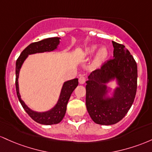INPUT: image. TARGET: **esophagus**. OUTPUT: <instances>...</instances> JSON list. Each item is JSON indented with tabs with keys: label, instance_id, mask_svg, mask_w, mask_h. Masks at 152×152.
<instances>
[{
	"label": "esophagus",
	"instance_id": "obj_1",
	"mask_svg": "<svg viewBox=\"0 0 152 152\" xmlns=\"http://www.w3.org/2000/svg\"><path fill=\"white\" fill-rule=\"evenodd\" d=\"M85 83V77L83 76H80L79 77V83L80 85H83L84 84V83Z\"/></svg>",
	"mask_w": 152,
	"mask_h": 152
}]
</instances>
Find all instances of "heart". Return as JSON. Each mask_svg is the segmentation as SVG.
Returning a JSON list of instances; mask_svg holds the SVG:
<instances>
[{"label":"heart","mask_w":152,"mask_h":152,"mask_svg":"<svg viewBox=\"0 0 152 152\" xmlns=\"http://www.w3.org/2000/svg\"><path fill=\"white\" fill-rule=\"evenodd\" d=\"M98 50V46L91 45L88 47L85 50V55L87 57H90L96 53V52ZM98 51V50H97ZM97 52V51H96ZM108 56V51L106 47H102L99 49L96 54H95L94 59L93 61V66L94 67H100L103 62L106 60Z\"/></svg>","instance_id":"b5f03b06"}]
</instances>
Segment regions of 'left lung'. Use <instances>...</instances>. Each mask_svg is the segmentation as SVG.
I'll return each instance as SVG.
<instances>
[{
  "label": "left lung",
  "instance_id": "obj_1",
  "mask_svg": "<svg viewBox=\"0 0 152 152\" xmlns=\"http://www.w3.org/2000/svg\"><path fill=\"white\" fill-rule=\"evenodd\" d=\"M113 59L88 76L86 107L95 124L113 125L126 115L137 88V64L125 46L112 41ZM115 81L113 89L107 85Z\"/></svg>",
  "mask_w": 152,
  "mask_h": 152
}]
</instances>
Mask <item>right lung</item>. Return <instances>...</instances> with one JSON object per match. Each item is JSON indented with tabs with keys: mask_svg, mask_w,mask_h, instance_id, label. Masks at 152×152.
<instances>
[{
	"mask_svg": "<svg viewBox=\"0 0 152 152\" xmlns=\"http://www.w3.org/2000/svg\"><path fill=\"white\" fill-rule=\"evenodd\" d=\"M60 39L59 37H52L29 44L21 52L16 63V89L19 102L25 111L34 121L43 125L57 124L62 120L65 115L67 105L71 94L78 85V79L75 78L73 80L64 82L62 85L59 98L54 106L47 111L39 112L31 109L21 98L19 93V85H18L19 72L23 62L28 55L37 53L54 52L57 50L58 47L60 44Z\"/></svg>",
	"mask_w": 152,
	"mask_h": 152,
	"instance_id": "add662e5",
	"label": "right lung"
}]
</instances>
